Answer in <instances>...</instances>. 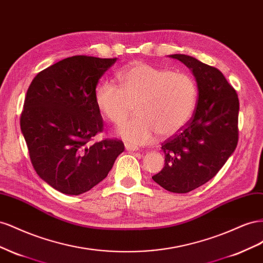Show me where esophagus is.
<instances>
[{
    "mask_svg": "<svg viewBox=\"0 0 263 263\" xmlns=\"http://www.w3.org/2000/svg\"><path fill=\"white\" fill-rule=\"evenodd\" d=\"M124 145H125V149H126V151H129V152H134V151H138V149H139L137 146L131 145V144H129V143H125Z\"/></svg>",
    "mask_w": 263,
    "mask_h": 263,
    "instance_id": "obj_1",
    "label": "esophagus"
}]
</instances>
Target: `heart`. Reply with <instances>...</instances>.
Returning a JSON list of instances; mask_svg holds the SVG:
<instances>
[{
  "mask_svg": "<svg viewBox=\"0 0 263 263\" xmlns=\"http://www.w3.org/2000/svg\"><path fill=\"white\" fill-rule=\"evenodd\" d=\"M119 86L102 82L96 88V106L109 122L121 125L136 106L137 117L118 134L136 145L151 143L159 133L171 137L190 121L198 89L190 74L136 62L118 73Z\"/></svg>",
  "mask_w": 263,
  "mask_h": 263,
  "instance_id": "b5f03b06",
  "label": "heart"
}]
</instances>
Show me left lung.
<instances>
[{"label":"left lung","instance_id":"left-lung-1","mask_svg":"<svg viewBox=\"0 0 263 263\" xmlns=\"http://www.w3.org/2000/svg\"><path fill=\"white\" fill-rule=\"evenodd\" d=\"M189 67L198 100L191 121L162 144L163 170L152 176L168 192L184 194L212 179L238 143L239 100L221 71L183 54L170 55Z\"/></svg>","mask_w":263,"mask_h":263}]
</instances>
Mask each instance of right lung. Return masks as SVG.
Returning a JSON list of instances; mask_svg holds the SVG:
<instances>
[{
  "mask_svg": "<svg viewBox=\"0 0 263 263\" xmlns=\"http://www.w3.org/2000/svg\"><path fill=\"white\" fill-rule=\"evenodd\" d=\"M117 58L72 56L33 79L21 116V130L36 173L66 195H80L108 176L122 141H90L102 131L96 106L99 79Z\"/></svg>",
  "mask_w": 263,
  "mask_h": 263,
  "instance_id": "add662e5",
  "label": "right lung"
}]
</instances>
